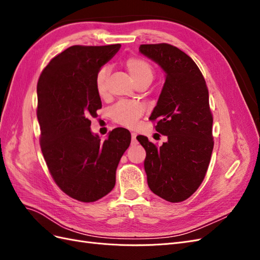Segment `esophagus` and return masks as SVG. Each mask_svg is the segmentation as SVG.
Returning <instances> with one entry per match:
<instances>
[{"label": "esophagus", "mask_w": 260, "mask_h": 260, "mask_svg": "<svg viewBox=\"0 0 260 260\" xmlns=\"http://www.w3.org/2000/svg\"><path fill=\"white\" fill-rule=\"evenodd\" d=\"M131 141H132V144L137 143V133H135V132L131 133Z\"/></svg>", "instance_id": "esophagus-1"}]
</instances>
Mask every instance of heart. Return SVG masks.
Here are the masks:
<instances>
[{
	"label": "heart",
	"mask_w": 260,
	"mask_h": 260,
	"mask_svg": "<svg viewBox=\"0 0 260 260\" xmlns=\"http://www.w3.org/2000/svg\"><path fill=\"white\" fill-rule=\"evenodd\" d=\"M124 65L129 70L133 80L137 84L149 83L154 77V68L151 62L140 56H129L125 58ZM107 67H101L95 75L94 85L99 95L103 96L106 93ZM144 112V106L133 102H119L111 108L112 119L123 127L133 128L139 118Z\"/></svg>",
	"instance_id": "1"
}]
</instances>
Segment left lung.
I'll return each instance as SVG.
<instances>
[{"instance_id": "8db88e82", "label": "left lung", "mask_w": 260, "mask_h": 260, "mask_svg": "<svg viewBox=\"0 0 260 260\" xmlns=\"http://www.w3.org/2000/svg\"><path fill=\"white\" fill-rule=\"evenodd\" d=\"M140 52L166 73L149 119L168 141L157 146L144 136L137 137L146 151L147 184L164 200L183 202L202 184L214 148L206 81L195 61L174 45L141 44Z\"/></svg>"}]
</instances>
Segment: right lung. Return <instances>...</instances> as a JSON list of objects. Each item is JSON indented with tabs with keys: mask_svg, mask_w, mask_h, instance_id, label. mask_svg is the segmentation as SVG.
Returning <instances> with one entry per match:
<instances>
[{
	"mask_svg": "<svg viewBox=\"0 0 260 260\" xmlns=\"http://www.w3.org/2000/svg\"><path fill=\"white\" fill-rule=\"evenodd\" d=\"M120 44L73 45L53 57L39 78L37 116L40 146L55 183L70 198L92 203L111 192L116 169L131 142L116 128L106 140L91 132V118L102 108L94 79Z\"/></svg>",
	"mask_w": 260,
	"mask_h": 260,
	"instance_id": "add662e5",
	"label": "right lung"
}]
</instances>
